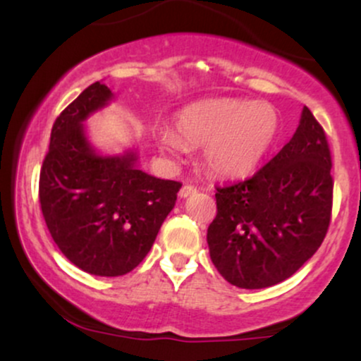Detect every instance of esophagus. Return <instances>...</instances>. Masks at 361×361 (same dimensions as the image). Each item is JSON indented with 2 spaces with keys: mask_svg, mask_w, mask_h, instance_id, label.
Returning a JSON list of instances; mask_svg holds the SVG:
<instances>
[{
  "mask_svg": "<svg viewBox=\"0 0 361 361\" xmlns=\"http://www.w3.org/2000/svg\"><path fill=\"white\" fill-rule=\"evenodd\" d=\"M193 193H197V188H195L193 185H185V186H181V190H180V197H181V198L190 197V195H193Z\"/></svg>",
  "mask_w": 361,
  "mask_h": 361,
  "instance_id": "obj_1",
  "label": "esophagus"
}]
</instances>
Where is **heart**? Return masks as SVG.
I'll list each match as a JSON object with an SVG mask.
<instances>
[{
    "label": "heart",
    "instance_id": "b5f03b06",
    "mask_svg": "<svg viewBox=\"0 0 361 361\" xmlns=\"http://www.w3.org/2000/svg\"><path fill=\"white\" fill-rule=\"evenodd\" d=\"M280 132L275 106L241 98H214L186 106L175 130L157 132V142L171 152L202 146V161L217 176H244L258 166Z\"/></svg>",
    "mask_w": 361,
    "mask_h": 361
}]
</instances>
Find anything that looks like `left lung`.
Returning <instances> with one entry per match:
<instances>
[{
    "mask_svg": "<svg viewBox=\"0 0 361 361\" xmlns=\"http://www.w3.org/2000/svg\"><path fill=\"white\" fill-rule=\"evenodd\" d=\"M331 151L307 106L288 144L259 171L217 186L207 231L212 263L239 288H267L292 276L324 241L333 210Z\"/></svg>",
    "mask_w": 361,
    "mask_h": 361,
    "instance_id": "left-lung-1",
    "label": "left lung"
}]
</instances>
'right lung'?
Wrapping results in <instances>:
<instances>
[{
    "mask_svg": "<svg viewBox=\"0 0 361 361\" xmlns=\"http://www.w3.org/2000/svg\"><path fill=\"white\" fill-rule=\"evenodd\" d=\"M111 98L93 82L56 118L40 168L39 200L54 243L73 264L98 276H120L146 258L181 183L135 166L134 152L103 157L82 122Z\"/></svg>",
    "mask_w": 361,
    "mask_h": 361,
    "instance_id": "add662e5",
    "label": "right lung"
}]
</instances>
